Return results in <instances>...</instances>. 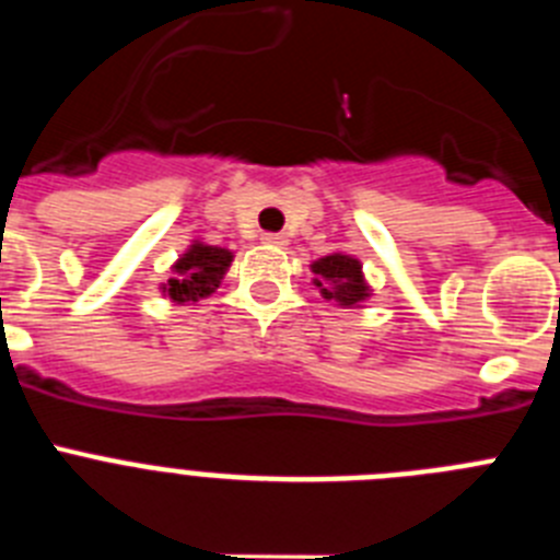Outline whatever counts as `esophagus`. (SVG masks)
I'll use <instances>...</instances> for the list:
<instances>
[{
  "label": "esophagus",
  "instance_id": "1",
  "mask_svg": "<svg viewBox=\"0 0 560 560\" xmlns=\"http://www.w3.org/2000/svg\"><path fill=\"white\" fill-rule=\"evenodd\" d=\"M266 246H275V249H283V246H289V237L285 235H275V232H266L264 237H260Z\"/></svg>",
  "mask_w": 560,
  "mask_h": 560
}]
</instances>
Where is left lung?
I'll return each mask as SVG.
<instances>
[{
	"label": "left lung",
	"instance_id": "obj_1",
	"mask_svg": "<svg viewBox=\"0 0 560 560\" xmlns=\"http://www.w3.org/2000/svg\"><path fill=\"white\" fill-rule=\"evenodd\" d=\"M314 271V285L319 294L341 308H361V303L370 296V285L361 271V260L345 252H330L311 264Z\"/></svg>",
	"mask_w": 560,
	"mask_h": 560
}]
</instances>
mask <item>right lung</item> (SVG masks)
I'll return each instance as SVG.
<instances>
[{
	"label": "right lung",
	"instance_id": "right-lung-1",
	"mask_svg": "<svg viewBox=\"0 0 560 560\" xmlns=\"http://www.w3.org/2000/svg\"><path fill=\"white\" fill-rule=\"evenodd\" d=\"M232 257L235 255L230 249L210 246L205 241H192L185 255H179V260L171 266V277L160 285L162 296L179 305L199 303L219 289Z\"/></svg>",
	"mask_w": 560,
	"mask_h": 560
}]
</instances>
